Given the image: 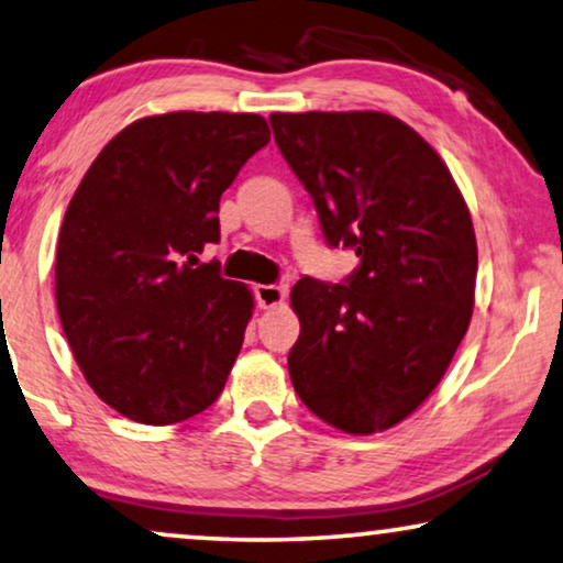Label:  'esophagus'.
I'll return each instance as SVG.
<instances>
[{"label": "esophagus", "mask_w": 563, "mask_h": 563, "mask_svg": "<svg viewBox=\"0 0 563 563\" xmlns=\"http://www.w3.org/2000/svg\"><path fill=\"white\" fill-rule=\"evenodd\" d=\"M284 299H287V287H276V284H258L256 287L258 307H264V309L279 307Z\"/></svg>", "instance_id": "1"}]
</instances>
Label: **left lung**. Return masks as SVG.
<instances>
[{
	"mask_svg": "<svg viewBox=\"0 0 563 563\" xmlns=\"http://www.w3.org/2000/svg\"><path fill=\"white\" fill-rule=\"evenodd\" d=\"M274 140L312 195L330 246L361 264L345 284L299 279L289 376L314 417L373 434L442 380L475 307L477 241L442 157L380 111L272 113Z\"/></svg>",
	"mask_w": 563,
	"mask_h": 563,
	"instance_id": "1",
	"label": "left lung"
}]
</instances>
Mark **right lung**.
I'll list each match as a JSON object with an SVG mask.
<instances>
[{
	"label": "right lung",
	"instance_id": "1",
	"mask_svg": "<svg viewBox=\"0 0 563 563\" xmlns=\"http://www.w3.org/2000/svg\"><path fill=\"white\" fill-rule=\"evenodd\" d=\"M258 113L173 111L113 136L65 210L55 301L88 386L126 419L165 427L221 396L254 295L198 264L218 206L268 144Z\"/></svg>",
	"mask_w": 563,
	"mask_h": 563
}]
</instances>
